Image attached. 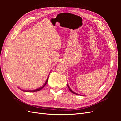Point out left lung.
<instances>
[{
	"label": "left lung",
	"mask_w": 121,
	"mask_h": 121,
	"mask_svg": "<svg viewBox=\"0 0 121 121\" xmlns=\"http://www.w3.org/2000/svg\"><path fill=\"white\" fill-rule=\"evenodd\" d=\"M67 86H68V87L69 88V91H71V92H72L73 93H74V94H77V95H79V94H77V93H75V92H74V91H72V90H71V89L70 88H69V86L68 85H68H67Z\"/></svg>",
	"instance_id": "1"
}]
</instances>
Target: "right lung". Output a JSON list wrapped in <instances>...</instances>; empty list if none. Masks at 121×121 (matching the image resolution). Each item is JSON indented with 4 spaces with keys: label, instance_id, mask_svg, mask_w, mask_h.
<instances>
[{
    "label": "right lung",
    "instance_id": "right-lung-1",
    "mask_svg": "<svg viewBox=\"0 0 121 121\" xmlns=\"http://www.w3.org/2000/svg\"><path fill=\"white\" fill-rule=\"evenodd\" d=\"M49 75H48V77H47V80H46V82H45V84H44V85L42 86V87H40L39 88H38V89H35V90H22L23 91H25V92H37V91H39V90H41L44 87L45 85H46V84H47V81H48V78H49Z\"/></svg>",
    "mask_w": 121,
    "mask_h": 121
}]
</instances>
